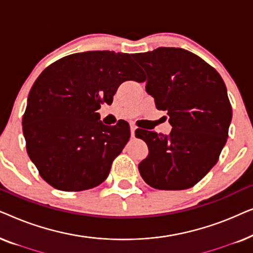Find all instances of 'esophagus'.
Returning a JSON list of instances; mask_svg holds the SVG:
<instances>
[{"label": "esophagus", "mask_w": 253, "mask_h": 253, "mask_svg": "<svg viewBox=\"0 0 253 253\" xmlns=\"http://www.w3.org/2000/svg\"><path fill=\"white\" fill-rule=\"evenodd\" d=\"M137 126H134V123H130V132H131V137H134V131H136Z\"/></svg>", "instance_id": "esophagus-1"}]
</instances>
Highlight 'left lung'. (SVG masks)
<instances>
[{
	"mask_svg": "<svg viewBox=\"0 0 253 253\" xmlns=\"http://www.w3.org/2000/svg\"><path fill=\"white\" fill-rule=\"evenodd\" d=\"M147 74L146 92L166 110L170 133L136 130L148 155L138 166L152 188L184 190L197 184L219 160L233 110L215 69L191 51L160 47L134 55Z\"/></svg>",
	"mask_w": 253,
	"mask_h": 253,
	"instance_id": "1",
	"label": "left lung"
}]
</instances>
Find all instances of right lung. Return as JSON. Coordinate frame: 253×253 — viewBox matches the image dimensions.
Listing matches in <instances>:
<instances>
[{
    "instance_id": "obj_1",
    "label": "right lung",
    "mask_w": 253,
    "mask_h": 253,
    "mask_svg": "<svg viewBox=\"0 0 253 253\" xmlns=\"http://www.w3.org/2000/svg\"><path fill=\"white\" fill-rule=\"evenodd\" d=\"M126 81L144 82V74L129 54L109 50L69 55L41 72L27 98L23 133L27 154L48 184L83 191L107 178L130 127L105 126L96 110L113 102Z\"/></svg>"
}]
</instances>
